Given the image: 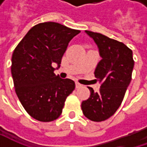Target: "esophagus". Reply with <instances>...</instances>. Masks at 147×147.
Instances as JSON below:
<instances>
[{
  "label": "esophagus",
  "instance_id": "34e87169",
  "mask_svg": "<svg viewBox=\"0 0 147 147\" xmlns=\"http://www.w3.org/2000/svg\"><path fill=\"white\" fill-rule=\"evenodd\" d=\"M75 85H76L77 88H81V87H82V84H80L79 82H75Z\"/></svg>",
  "mask_w": 147,
  "mask_h": 147
}]
</instances>
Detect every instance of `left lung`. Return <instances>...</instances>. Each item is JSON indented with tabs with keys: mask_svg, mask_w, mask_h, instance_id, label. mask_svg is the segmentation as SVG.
I'll return each instance as SVG.
<instances>
[{
	"mask_svg": "<svg viewBox=\"0 0 147 147\" xmlns=\"http://www.w3.org/2000/svg\"><path fill=\"white\" fill-rule=\"evenodd\" d=\"M99 48L101 60L94 74L100 82L97 92L90 87V97L82 102L83 115L94 122L106 120L120 106L132 79L133 51L123 42L101 33L86 30Z\"/></svg>",
	"mask_w": 147,
	"mask_h": 147,
	"instance_id": "8db88e82",
	"label": "left lung"
}]
</instances>
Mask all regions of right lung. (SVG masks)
<instances>
[{
    "mask_svg": "<svg viewBox=\"0 0 147 147\" xmlns=\"http://www.w3.org/2000/svg\"><path fill=\"white\" fill-rule=\"evenodd\" d=\"M55 22L33 26L12 55L11 74L17 96L33 119L51 122L62 113L66 98L75 88L73 80L54 74L70 40L80 32Z\"/></svg>",
    "mask_w": 147,
    "mask_h": 147,
    "instance_id": "right-lung-1",
    "label": "right lung"
}]
</instances>
